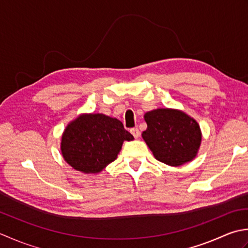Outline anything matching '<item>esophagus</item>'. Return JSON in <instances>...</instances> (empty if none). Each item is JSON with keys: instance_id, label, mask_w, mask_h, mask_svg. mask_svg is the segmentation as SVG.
Segmentation results:
<instances>
[{"instance_id": "esophagus-1", "label": "esophagus", "mask_w": 248, "mask_h": 248, "mask_svg": "<svg viewBox=\"0 0 248 248\" xmlns=\"http://www.w3.org/2000/svg\"><path fill=\"white\" fill-rule=\"evenodd\" d=\"M130 133H131V135H133L136 139L140 137V131H139L138 128H131L130 129Z\"/></svg>"}]
</instances>
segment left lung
<instances>
[{"label": "left lung", "instance_id": "left-lung-1", "mask_svg": "<svg viewBox=\"0 0 248 248\" xmlns=\"http://www.w3.org/2000/svg\"><path fill=\"white\" fill-rule=\"evenodd\" d=\"M148 125L142 138L154 157L168 166L179 167L193 160L201 145L198 122L184 111L158 108L144 114Z\"/></svg>", "mask_w": 248, "mask_h": 248}]
</instances>
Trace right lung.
<instances>
[{"mask_svg":"<svg viewBox=\"0 0 248 248\" xmlns=\"http://www.w3.org/2000/svg\"><path fill=\"white\" fill-rule=\"evenodd\" d=\"M134 140L121 121L103 113H82L67 124L61 153L75 170L97 174L118 157L124 141Z\"/></svg>","mask_w":248,"mask_h":248,"instance_id":"obj_1","label":"right lung"}]
</instances>
